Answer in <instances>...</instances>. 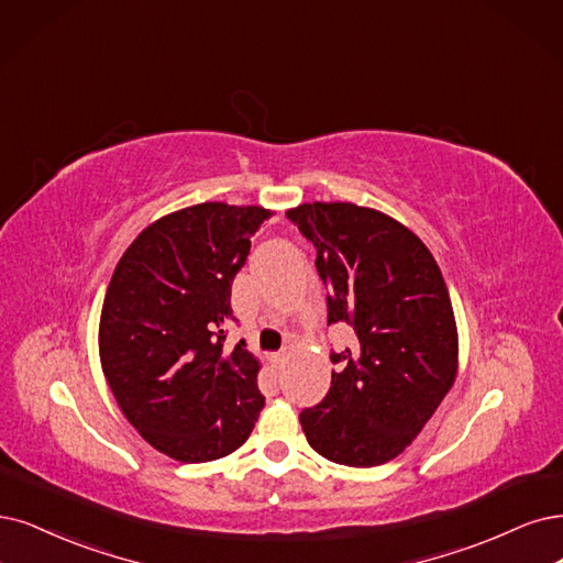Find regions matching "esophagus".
<instances>
[{
  "label": "esophagus",
  "instance_id": "1",
  "mask_svg": "<svg viewBox=\"0 0 563 563\" xmlns=\"http://www.w3.org/2000/svg\"><path fill=\"white\" fill-rule=\"evenodd\" d=\"M274 364H276V368H283V364H285V352H278V355H274Z\"/></svg>",
  "mask_w": 563,
  "mask_h": 563
}]
</instances>
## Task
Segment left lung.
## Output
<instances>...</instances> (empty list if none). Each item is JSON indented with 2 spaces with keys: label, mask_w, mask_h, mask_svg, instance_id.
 <instances>
[{
  "label": "left lung",
  "mask_w": 563,
  "mask_h": 563,
  "mask_svg": "<svg viewBox=\"0 0 563 563\" xmlns=\"http://www.w3.org/2000/svg\"><path fill=\"white\" fill-rule=\"evenodd\" d=\"M287 220L316 245L329 289L327 322L355 343L331 350L327 397L303 408L306 439L324 460L378 466L431 420L456 376V324L448 285L408 227L355 203H301Z\"/></svg>",
  "instance_id": "obj_1"
}]
</instances>
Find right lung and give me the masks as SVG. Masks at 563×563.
<instances>
[{
  "label": "right lung",
  "instance_id": "obj_1",
  "mask_svg": "<svg viewBox=\"0 0 563 563\" xmlns=\"http://www.w3.org/2000/svg\"><path fill=\"white\" fill-rule=\"evenodd\" d=\"M271 211L206 201L166 216L118 262L99 322L103 376L124 418L185 464L239 450L264 397L260 362L224 345L232 280Z\"/></svg>",
  "mask_w": 563,
  "mask_h": 563
}]
</instances>
